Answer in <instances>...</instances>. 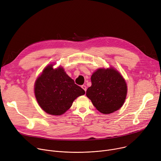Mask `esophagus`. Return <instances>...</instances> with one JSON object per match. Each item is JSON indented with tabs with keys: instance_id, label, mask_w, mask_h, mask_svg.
<instances>
[{
	"instance_id": "1",
	"label": "esophagus",
	"mask_w": 161,
	"mask_h": 161,
	"mask_svg": "<svg viewBox=\"0 0 161 161\" xmlns=\"http://www.w3.org/2000/svg\"><path fill=\"white\" fill-rule=\"evenodd\" d=\"M81 88L85 91V92H86V90H87V88H86V86H85V85H82V86H81Z\"/></svg>"
}]
</instances>
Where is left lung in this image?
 Instances as JSON below:
<instances>
[{
	"mask_svg": "<svg viewBox=\"0 0 161 161\" xmlns=\"http://www.w3.org/2000/svg\"><path fill=\"white\" fill-rule=\"evenodd\" d=\"M91 80L86 96L98 111L109 114L122 107L126 97L127 85L118 71L114 68H99L93 73Z\"/></svg>",
	"mask_w": 161,
	"mask_h": 161,
	"instance_id": "obj_1",
	"label": "left lung"
}]
</instances>
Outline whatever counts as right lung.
I'll list each match as a JSON object with an SVG mask.
<instances>
[{
    "label": "right lung",
    "instance_id": "1",
    "mask_svg": "<svg viewBox=\"0 0 161 161\" xmlns=\"http://www.w3.org/2000/svg\"><path fill=\"white\" fill-rule=\"evenodd\" d=\"M47 66L35 83V95L41 108L48 114L60 115L70 108L73 101L85 91L75 84L63 68Z\"/></svg>",
    "mask_w": 161,
    "mask_h": 161
}]
</instances>
